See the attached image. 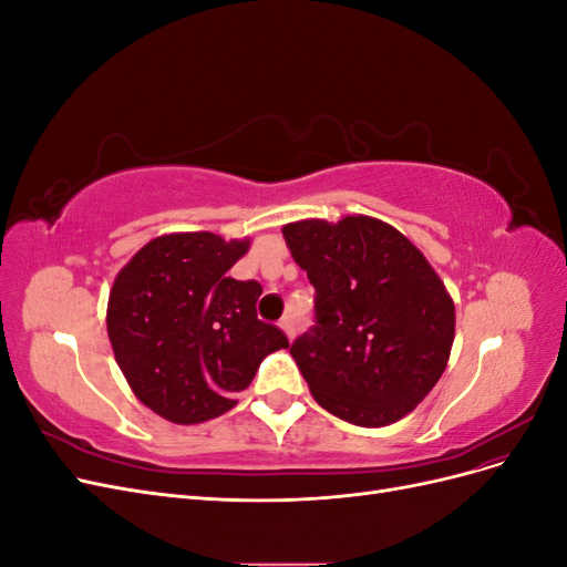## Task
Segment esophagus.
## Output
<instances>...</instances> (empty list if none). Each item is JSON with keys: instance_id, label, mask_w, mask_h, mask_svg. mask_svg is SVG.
<instances>
[{"instance_id": "obj_1", "label": "esophagus", "mask_w": 567, "mask_h": 567, "mask_svg": "<svg viewBox=\"0 0 567 567\" xmlns=\"http://www.w3.org/2000/svg\"><path fill=\"white\" fill-rule=\"evenodd\" d=\"M279 326H281L284 333H286L288 338L296 336V323H293V319H290V317H284V319L279 321Z\"/></svg>"}]
</instances>
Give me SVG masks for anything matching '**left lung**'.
Returning a JSON list of instances; mask_svg holds the SVG:
<instances>
[{
	"label": "left lung",
	"instance_id": "8db88e82",
	"mask_svg": "<svg viewBox=\"0 0 567 567\" xmlns=\"http://www.w3.org/2000/svg\"><path fill=\"white\" fill-rule=\"evenodd\" d=\"M315 286V326L290 346L333 416L390 425L435 388L454 342V302L404 234L367 215L284 227Z\"/></svg>",
	"mask_w": 567,
	"mask_h": 567
}]
</instances>
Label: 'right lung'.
I'll return each mask as SVG.
<instances>
[{
    "instance_id": "obj_1",
    "label": "right lung",
    "mask_w": 567,
    "mask_h": 567,
    "mask_svg": "<svg viewBox=\"0 0 567 567\" xmlns=\"http://www.w3.org/2000/svg\"><path fill=\"white\" fill-rule=\"evenodd\" d=\"M250 241L210 231L153 238L113 281L106 326L132 392L158 416L192 425L236 404L269 352L288 348L281 329L257 319V281L229 269Z\"/></svg>"
}]
</instances>
